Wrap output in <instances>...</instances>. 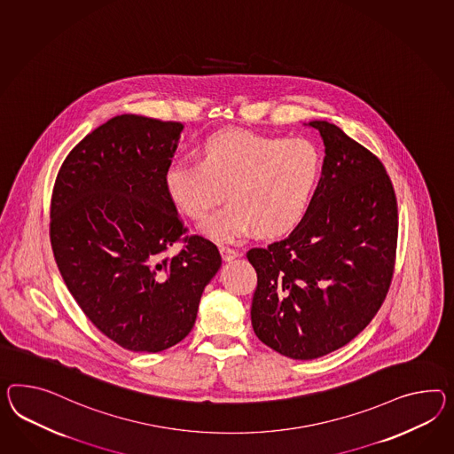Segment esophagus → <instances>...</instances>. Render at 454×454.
I'll list each match as a JSON object with an SVG mask.
<instances>
[{"mask_svg":"<svg viewBox=\"0 0 454 454\" xmlns=\"http://www.w3.org/2000/svg\"><path fill=\"white\" fill-rule=\"evenodd\" d=\"M221 255L225 262H231V260L239 256V252H237V250H233L231 247H221Z\"/></svg>","mask_w":454,"mask_h":454,"instance_id":"obj_1","label":"esophagus"}]
</instances>
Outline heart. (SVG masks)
I'll return each mask as SVG.
<instances>
[{
    "instance_id": "b5f03b06",
    "label": "heart",
    "mask_w": 454,
    "mask_h": 454,
    "mask_svg": "<svg viewBox=\"0 0 454 454\" xmlns=\"http://www.w3.org/2000/svg\"><path fill=\"white\" fill-rule=\"evenodd\" d=\"M325 173V154L304 138L219 131L207 137L198 160H176L164 187L177 209L204 219L221 199H231L200 225L221 244L247 233L278 237L293 231L313 206Z\"/></svg>"
}]
</instances>
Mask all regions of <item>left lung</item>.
Returning <instances> with one entry per match:
<instances>
[{"label":"left lung","mask_w":454,"mask_h":454,"mask_svg":"<svg viewBox=\"0 0 454 454\" xmlns=\"http://www.w3.org/2000/svg\"><path fill=\"white\" fill-rule=\"evenodd\" d=\"M325 173L296 229L247 258L256 271L252 325L268 348L309 361L346 346L382 306L395 263V191L380 160L314 120Z\"/></svg>","instance_id":"8db88e82"}]
</instances>
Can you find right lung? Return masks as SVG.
I'll use <instances>...</instances> for the list:
<instances>
[{"instance_id":"right-lung-1","label":"right lung","mask_w":454,"mask_h":454,"mask_svg":"<svg viewBox=\"0 0 454 454\" xmlns=\"http://www.w3.org/2000/svg\"><path fill=\"white\" fill-rule=\"evenodd\" d=\"M183 129L114 117L69 153L52 191L49 233L64 283L93 325L133 352L183 340L222 265L210 240L184 237L164 187ZM177 241L184 248L169 256Z\"/></svg>"}]
</instances>
